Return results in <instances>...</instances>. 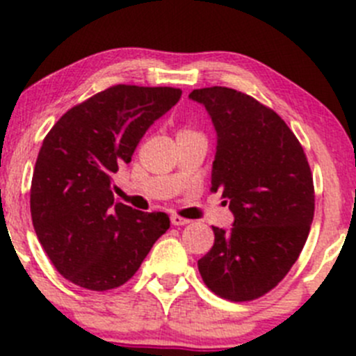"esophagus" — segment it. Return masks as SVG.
<instances>
[{
    "instance_id": "esophagus-1",
    "label": "esophagus",
    "mask_w": 356,
    "mask_h": 356,
    "mask_svg": "<svg viewBox=\"0 0 356 356\" xmlns=\"http://www.w3.org/2000/svg\"><path fill=\"white\" fill-rule=\"evenodd\" d=\"M170 221H172V225H174V227H184V225H188L189 223V219H186V218H181V216H170Z\"/></svg>"
}]
</instances>
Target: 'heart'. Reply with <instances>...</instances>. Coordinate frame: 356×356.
<instances>
[{
  "label": "heart",
  "mask_w": 356,
  "mask_h": 356,
  "mask_svg": "<svg viewBox=\"0 0 356 356\" xmlns=\"http://www.w3.org/2000/svg\"><path fill=\"white\" fill-rule=\"evenodd\" d=\"M189 133H195V131H191V129H181V131L177 133V137L179 135H189Z\"/></svg>",
  "instance_id": "b5f03b06"
}]
</instances>
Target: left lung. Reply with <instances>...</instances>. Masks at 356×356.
Masks as SVG:
<instances>
[{
  "instance_id": "8db88e82",
  "label": "left lung",
  "mask_w": 356,
  "mask_h": 356,
  "mask_svg": "<svg viewBox=\"0 0 356 356\" xmlns=\"http://www.w3.org/2000/svg\"><path fill=\"white\" fill-rule=\"evenodd\" d=\"M216 129L211 184L230 204L234 225L212 227L214 245L198 260L219 297H261L297 261L314 216L313 175L300 142L274 111L230 88L189 92Z\"/></svg>"
}]
</instances>
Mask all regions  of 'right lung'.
Wrapping results in <instances>:
<instances>
[{
	"label": "right lung",
	"instance_id": "obj_1",
	"mask_svg": "<svg viewBox=\"0 0 356 356\" xmlns=\"http://www.w3.org/2000/svg\"><path fill=\"white\" fill-rule=\"evenodd\" d=\"M181 95L174 88L114 86L70 108L43 138L31 182L33 227L73 284L95 291L121 286L170 228L165 212L118 204L112 182Z\"/></svg>",
	"mask_w": 356,
	"mask_h": 356
}]
</instances>
